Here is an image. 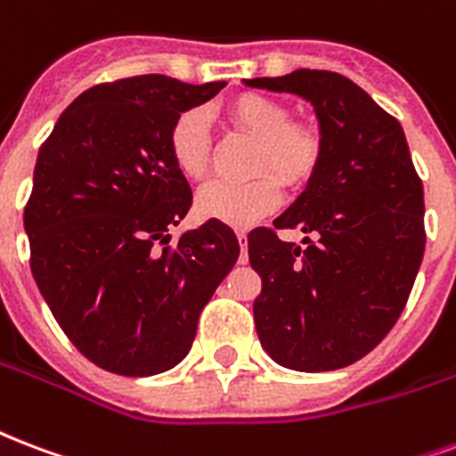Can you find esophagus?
Returning a JSON list of instances; mask_svg holds the SVG:
<instances>
[{
  "label": "esophagus",
  "mask_w": 456,
  "mask_h": 456,
  "mask_svg": "<svg viewBox=\"0 0 456 456\" xmlns=\"http://www.w3.org/2000/svg\"><path fill=\"white\" fill-rule=\"evenodd\" d=\"M236 239H239V246H241V263H246V232H236Z\"/></svg>",
  "instance_id": "obj_1"
}]
</instances>
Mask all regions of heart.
Instances as JSON below:
<instances>
[{"label":"heart","mask_w":456,"mask_h":456,"mask_svg":"<svg viewBox=\"0 0 456 456\" xmlns=\"http://www.w3.org/2000/svg\"><path fill=\"white\" fill-rule=\"evenodd\" d=\"M232 119L248 134L260 138L253 158L256 174L246 182H210L198 191L200 215L248 227L270 215L282 200V186L305 182L321 158V134L311 124H291L289 110L265 95H241L229 104ZM169 155L176 169L193 182L203 179L210 167L208 114L200 107L186 110L169 128ZM267 171L278 176L267 175Z\"/></svg>","instance_id":"heart-1"}]
</instances>
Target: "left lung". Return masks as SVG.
Masks as SVG:
<instances>
[{
    "label": "left lung",
    "mask_w": 456,
    "mask_h": 456,
    "mask_svg": "<svg viewBox=\"0 0 456 456\" xmlns=\"http://www.w3.org/2000/svg\"><path fill=\"white\" fill-rule=\"evenodd\" d=\"M243 83L304 97L321 134L305 189L273 222L315 241L305 236L301 248L265 227L248 234V260L263 280L253 301L258 339L291 370L352 366L397 322L426 248L423 186L404 131L366 90L332 71Z\"/></svg>",
    "instance_id": "8db88e82"
}]
</instances>
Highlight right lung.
Returning <instances> with one entry per match:
<instances>
[{"instance_id": "right-lung-1", "label": "right lung", "mask_w": 456, "mask_h": 456, "mask_svg": "<svg viewBox=\"0 0 456 456\" xmlns=\"http://www.w3.org/2000/svg\"><path fill=\"white\" fill-rule=\"evenodd\" d=\"M224 86L162 74L102 83L66 107L37 152L23 213L30 270L59 328L110 373L182 363L239 258L236 234L213 217L169 234L193 200L169 128Z\"/></svg>"}]
</instances>
